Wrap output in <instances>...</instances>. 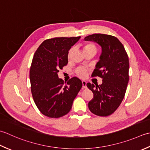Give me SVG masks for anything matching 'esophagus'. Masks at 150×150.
<instances>
[{"label":"esophagus","instance_id":"esophagus-1","mask_svg":"<svg viewBox=\"0 0 150 150\" xmlns=\"http://www.w3.org/2000/svg\"><path fill=\"white\" fill-rule=\"evenodd\" d=\"M82 87H83V88L87 87V82L85 81H82Z\"/></svg>","mask_w":150,"mask_h":150}]
</instances>
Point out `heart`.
<instances>
[{"mask_svg": "<svg viewBox=\"0 0 150 150\" xmlns=\"http://www.w3.org/2000/svg\"><path fill=\"white\" fill-rule=\"evenodd\" d=\"M91 49H95L96 50V47L94 46V45L91 44V43H88L85 45L84 47V50H91ZM72 52V49H71V50L69 51V57H71V53ZM76 74H78V76L81 78H84L85 76L87 74V71L85 70L84 68H79L77 69V71H76Z\"/></svg>", "mask_w": 150, "mask_h": 150, "instance_id": "1", "label": "heart"}]
</instances>
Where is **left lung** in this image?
Masks as SVG:
<instances>
[{
    "mask_svg": "<svg viewBox=\"0 0 150 150\" xmlns=\"http://www.w3.org/2000/svg\"><path fill=\"white\" fill-rule=\"evenodd\" d=\"M84 40L95 42L102 48L92 76L102 78V83H87L94 94L88 107L93 114L106 117L113 113L124 99L129 81V58L123 45L112 35L95 33Z\"/></svg>",
    "mask_w": 150,
    "mask_h": 150,
    "instance_id": "left-lung-1",
    "label": "left lung"
}]
</instances>
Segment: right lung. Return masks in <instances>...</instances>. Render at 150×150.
<instances>
[{"label":"right lung","mask_w":150,"mask_h":150,"mask_svg":"<svg viewBox=\"0 0 150 150\" xmlns=\"http://www.w3.org/2000/svg\"><path fill=\"white\" fill-rule=\"evenodd\" d=\"M80 38L47 39L33 56L30 70L32 94L39 111L48 117L59 118L68 113L82 87L78 78H72L65 85L57 74L67 65L69 51Z\"/></svg>","instance_id":"right-lung-1"}]
</instances>
